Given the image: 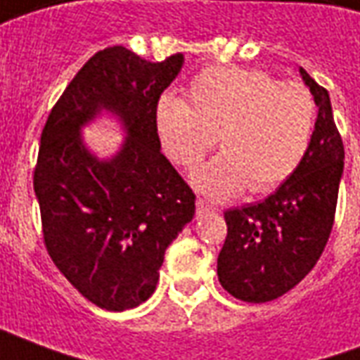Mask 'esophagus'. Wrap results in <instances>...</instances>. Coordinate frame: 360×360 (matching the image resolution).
Wrapping results in <instances>:
<instances>
[{
  "mask_svg": "<svg viewBox=\"0 0 360 360\" xmlns=\"http://www.w3.org/2000/svg\"><path fill=\"white\" fill-rule=\"evenodd\" d=\"M196 210H198V212H210V210H216V206L208 202V200H202V198H198V200H196Z\"/></svg>",
  "mask_w": 360,
  "mask_h": 360,
  "instance_id": "esophagus-1",
  "label": "esophagus"
}]
</instances>
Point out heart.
<instances>
[{
	"label": "heart",
	"mask_w": 360,
	"mask_h": 360,
	"mask_svg": "<svg viewBox=\"0 0 360 360\" xmlns=\"http://www.w3.org/2000/svg\"><path fill=\"white\" fill-rule=\"evenodd\" d=\"M314 121L316 103L302 84L235 65L204 69L183 102L164 96L154 113L162 150L181 169H196L218 136L224 152L193 179L212 198L247 187L264 195L283 185L309 152Z\"/></svg>",
	"instance_id": "obj_1"
}]
</instances>
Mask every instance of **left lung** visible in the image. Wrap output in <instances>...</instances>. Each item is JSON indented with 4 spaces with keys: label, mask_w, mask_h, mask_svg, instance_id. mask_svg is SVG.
Wrapping results in <instances>:
<instances>
[{
    "label": "left lung",
    "mask_w": 360,
    "mask_h": 360,
    "mask_svg": "<svg viewBox=\"0 0 360 360\" xmlns=\"http://www.w3.org/2000/svg\"><path fill=\"white\" fill-rule=\"evenodd\" d=\"M299 71L318 105L307 156L274 195L224 214L227 237L218 257L219 283L247 302L274 301L293 289L322 257L335 218L343 141L328 90L302 67Z\"/></svg>",
    "instance_id": "8db88e82"
}]
</instances>
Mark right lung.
Here are the masks:
<instances>
[{
	"label": "right lung",
	"instance_id": "add662e5",
	"mask_svg": "<svg viewBox=\"0 0 360 360\" xmlns=\"http://www.w3.org/2000/svg\"><path fill=\"white\" fill-rule=\"evenodd\" d=\"M183 53L148 61L123 46L96 51L51 108L34 167L44 245L96 307L134 309L156 289L165 249L195 216L196 196L160 152L154 113ZM102 109L127 129L117 157L98 160L80 127Z\"/></svg>",
	"mask_w": 360,
	"mask_h": 360
}]
</instances>
